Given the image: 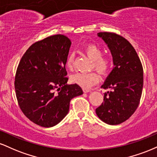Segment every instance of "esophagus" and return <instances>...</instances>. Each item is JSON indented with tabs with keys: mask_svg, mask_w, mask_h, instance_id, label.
I'll use <instances>...</instances> for the list:
<instances>
[{
	"mask_svg": "<svg viewBox=\"0 0 157 157\" xmlns=\"http://www.w3.org/2000/svg\"><path fill=\"white\" fill-rule=\"evenodd\" d=\"M90 91H91V90H90V89H83V92L84 93H88V92H90Z\"/></svg>",
	"mask_w": 157,
	"mask_h": 157,
	"instance_id": "1",
	"label": "esophagus"
}]
</instances>
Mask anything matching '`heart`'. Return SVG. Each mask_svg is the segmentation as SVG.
<instances>
[{
    "mask_svg": "<svg viewBox=\"0 0 157 157\" xmlns=\"http://www.w3.org/2000/svg\"><path fill=\"white\" fill-rule=\"evenodd\" d=\"M85 52L91 59H92L94 67L100 74H106L111 68V61L109 58L102 57V51L98 46L89 44L85 47ZM75 53L71 52L66 60V66L71 69L74 66ZM70 80L74 84H77L83 89H89L98 82L99 77L94 71L91 72H77L70 77Z\"/></svg>",
    "mask_w": 157,
    "mask_h": 157,
    "instance_id": "obj_1",
    "label": "heart"
}]
</instances>
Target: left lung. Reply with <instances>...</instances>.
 Segmentation results:
<instances>
[{
    "label": "left lung",
    "instance_id": "1",
    "mask_svg": "<svg viewBox=\"0 0 157 157\" xmlns=\"http://www.w3.org/2000/svg\"><path fill=\"white\" fill-rule=\"evenodd\" d=\"M111 51L113 68L101 88L111 89L104 94L96 113L109 125L127 120L137 109L143 87V68L137 53L127 40L111 32H99Z\"/></svg>",
    "mask_w": 157,
    "mask_h": 157
}]
</instances>
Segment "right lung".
Returning <instances> with one entry per match:
<instances>
[{
  "instance_id": "right-lung-1",
  "label": "right lung",
  "mask_w": 157,
  "mask_h": 157,
  "mask_svg": "<svg viewBox=\"0 0 157 157\" xmlns=\"http://www.w3.org/2000/svg\"><path fill=\"white\" fill-rule=\"evenodd\" d=\"M71 44L66 36H50L32 44L17 66L15 89L20 108L42 127L58 124L67 115L71 99L83 94L78 85L67 84Z\"/></svg>"
}]
</instances>
